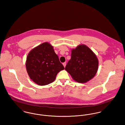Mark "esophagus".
<instances>
[{"label":"esophagus","instance_id":"esophagus-1","mask_svg":"<svg viewBox=\"0 0 125 125\" xmlns=\"http://www.w3.org/2000/svg\"><path fill=\"white\" fill-rule=\"evenodd\" d=\"M63 65L64 67H66V62L63 63Z\"/></svg>","mask_w":125,"mask_h":125}]
</instances>
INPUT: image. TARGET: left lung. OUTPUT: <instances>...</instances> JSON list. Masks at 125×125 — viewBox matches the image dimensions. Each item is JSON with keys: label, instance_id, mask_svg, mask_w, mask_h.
<instances>
[{"label": "left lung", "instance_id": "left-lung-1", "mask_svg": "<svg viewBox=\"0 0 125 125\" xmlns=\"http://www.w3.org/2000/svg\"><path fill=\"white\" fill-rule=\"evenodd\" d=\"M98 61L95 53L85 45H80L71 50V59L65 70L72 78L84 83L91 80L96 74Z\"/></svg>", "mask_w": 125, "mask_h": 125}]
</instances>
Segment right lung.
Masks as SVG:
<instances>
[{
    "label": "right lung",
    "mask_w": 125,
    "mask_h": 125,
    "mask_svg": "<svg viewBox=\"0 0 125 125\" xmlns=\"http://www.w3.org/2000/svg\"><path fill=\"white\" fill-rule=\"evenodd\" d=\"M26 66L30 79L40 86L52 83L58 73L64 69L53 47L48 42L39 45L29 52Z\"/></svg>",
    "instance_id": "right-lung-1"
}]
</instances>
